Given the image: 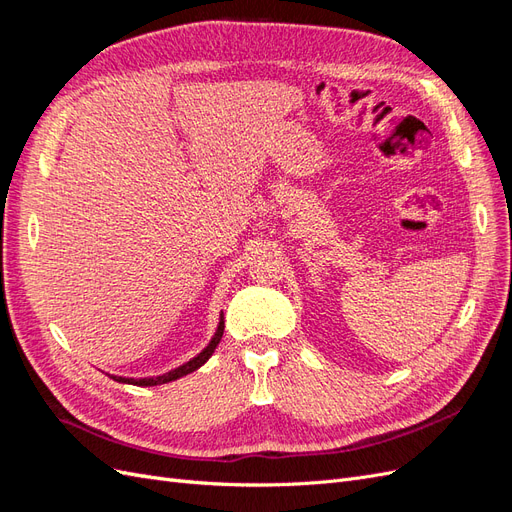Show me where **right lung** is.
Wrapping results in <instances>:
<instances>
[{"mask_svg":"<svg viewBox=\"0 0 512 512\" xmlns=\"http://www.w3.org/2000/svg\"><path fill=\"white\" fill-rule=\"evenodd\" d=\"M222 335H224V320H220L218 331H215L211 344L203 352H200L198 356H194V359L188 361L185 365H181V367H177L173 371H168V374H164V376H158V378H138V380H134V378H119V376H113V378L117 382H126V384H134V386H156V384H164V382H173V380H177V378H181L185 374H192V371H196L200 365H205L209 361V356L213 354V350L218 348Z\"/></svg>","mask_w":512,"mask_h":512,"instance_id":"right-lung-1","label":"right lung"}]
</instances>
